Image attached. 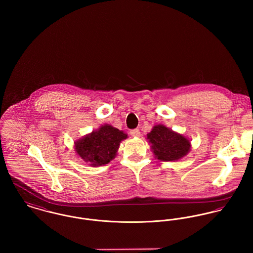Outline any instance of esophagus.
Returning <instances> with one entry per match:
<instances>
[{"mask_svg":"<svg viewBox=\"0 0 253 253\" xmlns=\"http://www.w3.org/2000/svg\"><path fill=\"white\" fill-rule=\"evenodd\" d=\"M130 135H131V136H134V137L140 136V131H139V129H138V128L131 129V130H130Z\"/></svg>","mask_w":253,"mask_h":253,"instance_id":"34e87169","label":"esophagus"}]
</instances>
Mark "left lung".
Here are the masks:
<instances>
[{"instance_id": "obj_1", "label": "left lung", "mask_w": 253, "mask_h": 253, "mask_svg": "<svg viewBox=\"0 0 253 253\" xmlns=\"http://www.w3.org/2000/svg\"><path fill=\"white\" fill-rule=\"evenodd\" d=\"M147 139L158 160L170 162L180 160L190 151V141L165 126H155Z\"/></svg>"}]
</instances>
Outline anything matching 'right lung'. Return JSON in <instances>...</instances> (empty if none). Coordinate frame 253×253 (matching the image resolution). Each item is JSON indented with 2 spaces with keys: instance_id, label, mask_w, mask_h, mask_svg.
<instances>
[{
  "instance_id": "add662e5",
  "label": "right lung",
  "mask_w": 253,
  "mask_h": 253,
  "mask_svg": "<svg viewBox=\"0 0 253 253\" xmlns=\"http://www.w3.org/2000/svg\"><path fill=\"white\" fill-rule=\"evenodd\" d=\"M127 135L112 126L104 125L84 138L75 143L78 155L88 165L99 167L110 163L119 149L122 140Z\"/></svg>"
}]
</instances>
